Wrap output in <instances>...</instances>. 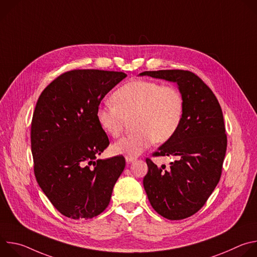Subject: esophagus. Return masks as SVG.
<instances>
[{
  "label": "esophagus",
  "instance_id": "1",
  "mask_svg": "<svg viewBox=\"0 0 257 257\" xmlns=\"http://www.w3.org/2000/svg\"><path fill=\"white\" fill-rule=\"evenodd\" d=\"M125 159H126V163H127V164H131V163H133L134 161H136L135 158H133V157H128V156H127Z\"/></svg>",
  "mask_w": 257,
  "mask_h": 257
}]
</instances>
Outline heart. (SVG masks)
<instances>
[{
  "label": "heart",
  "instance_id": "1",
  "mask_svg": "<svg viewBox=\"0 0 257 257\" xmlns=\"http://www.w3.org/2000/svg\"><path fill=\"white\" fill-rule=\"evenodd\" d=\"M112 102L99 106L96 120L111 137L123 131L124 118L135 116V132L116 141L112 150L117 155L137 157L155 142L170 140L178 131L184 116V98L173 85L152 80H133L119 87Z\"/></svg>",
  "mask_w": 257,
  "mask_h": 257
}]
</instances>
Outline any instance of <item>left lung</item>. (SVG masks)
Masks as SVG:
<instances>
[{"mask_svg": "<svg viewBox=\"0 0 257 257\" xmlns=\"http://www.w3.org/2000/svg\"><path fill=\"white\" fill-rule=\"evenodd\" d=\"M140 76L176 82L184 98V116L177 133L154 157L173 156L169 170L146 159L144 190L154 209L178 221L191 216L206 202L222 175L227 135L221 105L211 89L186 70L145 71Z\"/></svg>", "mask_w": 257, "mask_h": 257, "instance_id": "8db88e82", "label": "left lung"}]
</instances>
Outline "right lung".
<instances>
[{
	"label": "right lung",
	"instance_id": "1",
	"mask_svg": "<svg viewBox=\"0 0 257 257\" xmlns=\"http://www.w3.org/2000/svg\"><path fill=\"white\" fill-rule=\"evenodd\" d=\"M127 75L94 69L63 73L42 92L31 122L34 175L52 204L73 219L92 218L111 200L126 162L96 160L109 144L96 111Z\"/></svg>",
	"mask_w": 257,
	"mask_h": 257
}]
</instances>
